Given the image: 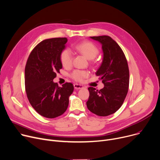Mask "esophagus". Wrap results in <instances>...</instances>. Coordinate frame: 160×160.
<instances>
[{"instance_id": "1", "label": "esophagus", "mask_w": 160, "mask_h": 160, "mask_svg": "<svg viewBox=\"0 0 160 160\" xmlns=\"http://www.w3.org/2000/svg\"><path fill=\"white\" fill-rule=\"evenodd\" d=\"M73 87L75 89H81L83 88V86L81 85V84H73Z\"/></svg>"}]
</instances>
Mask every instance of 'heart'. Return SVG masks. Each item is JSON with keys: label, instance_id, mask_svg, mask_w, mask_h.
Returning <instances> with one entry per match:
<instances>
[{"label": "heart", "instance_id": "heart-1", "mask_svg": "<svg viewBox=\"0 0 160 160\" xmlns=\"http://www.w3.org/2000/svg\"><path fill=\"white\" fill-rule=\"evenodd\" d=\"M75 49L79 53L84 55L88 59H94L99 53L98 46L93 42L88 41H84L77 44ZM60 61L64 68H68L72 64V54L70 50L64 49L60 54ZM89 75L88 71L76 70L72 74L71 78L78 82H82Z\"/></svg>", "mask_w": 160, "mask_h": 160}]
</instances>
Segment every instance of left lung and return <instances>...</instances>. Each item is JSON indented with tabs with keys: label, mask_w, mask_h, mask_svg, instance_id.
Wrapping results in <instances>:
<instances>
[{
	"label": "left lung",
	"mask_w": 160,
	"mask_h": 160,
	"mask_svg": "<svg viewBox=\"0 0 160 160\" xmlns=\"http://www.w3.org/2000/svg\"><path fill=\"white\" fill-rule=\"evenodd\" d=\"M102 44L103 59L96 76L105 87H89L88 109L99 116L111 115L121 107L129 87V70L125 55L118 44L107 35L90 37Z\"/></svg>",
	"instance_id": "1"
}]
</instances>
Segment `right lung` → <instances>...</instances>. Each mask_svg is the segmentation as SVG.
I'll return each instance as SVG.
<instances>
[{"instance_id": "1", "label": "right lung", "mask_w": 160, "mask_h": 160, "mask_svg": "<svg viewBox=\"0 0 160 160\" xmlns=\"http://www.w3.org/2000/svg\"><path fill=\"white\" fill-rule=\"evenodd\" d=\"M68 39L59 37L45 39L31 52L25 67V90L35 111L43 117L55 118L67 110L73 85L66 82L62 87L53 81L62 68L60 54Z\"/></svg>"}]
</instances>
